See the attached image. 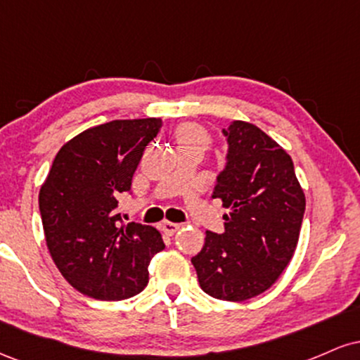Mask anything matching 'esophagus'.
<instances>
[{"instance_id":"1","label":"esophagus","mask_w":360,"mask_h":360,"mask_svg":"<svg viewBox=\"0 0 360 360\" xmlns=\"http://www.w3.org/2000/svg\"><path fill=\"white\" fill-rule=\"evenodd\" d=\"M160 229H162V232L166 235H174L177 230H179V225L177 223H172V221H162L160 223Z\"/></svg>"}]
</instances>
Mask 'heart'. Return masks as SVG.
<instances>
[{"mask_svg":"<svg viewBox=\"0 0 360 360\" xmlns=\"http://www.w3.org/2000/svg\"><path fill=\"white\" fill-rule=\"evenodd\" d=\"M176 140L181 147H201L205 150L210 143V135L198 123H183L176 128Z\"/></svg>","mask_w":360,"mask_h":360,"instance_id":"heart-1","label":"heart"}]
</instances>
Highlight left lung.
<instances>
[{"mask_svg": "<svg viewBox=\"0 0 360 360\" xmlns=\"http://www.w3.org/2000/svg\"><path fill=\"white\" fill-rule=\"evenodd\" d=\"M226 166L217 177L225 232H206L203 249L191 259L206 295L245 301L269 289L298 245L304 193L291 157L252 123L223 128Z\"/></svg>", "mask_w": 360, "mask_h": 360, "instance_id": "8db88e82", "label": "left lung"}]
</instances>
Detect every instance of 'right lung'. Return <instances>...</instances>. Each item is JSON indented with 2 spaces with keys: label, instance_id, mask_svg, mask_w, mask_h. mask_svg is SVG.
Instances as JSON below:
<instances>
[{
  "label": "right lung",
  "instance_id": "obj_1",
  "mask_svg": "<svg viewBox=\"0 0 360 360\" xmlns=\"http://www.w3.org/2000/svg\"><path fill=\"white\" fill-rule=\"evenodd\" d=\"M160 118L113 120L60 147L39 193L45 242L74 289L101 301L139 295L164 242L154 226L123 223L118 198L131 189Z\"/></svg>",
  "mask_w": 360,
  "mask_h": 360
}]
</instances>
